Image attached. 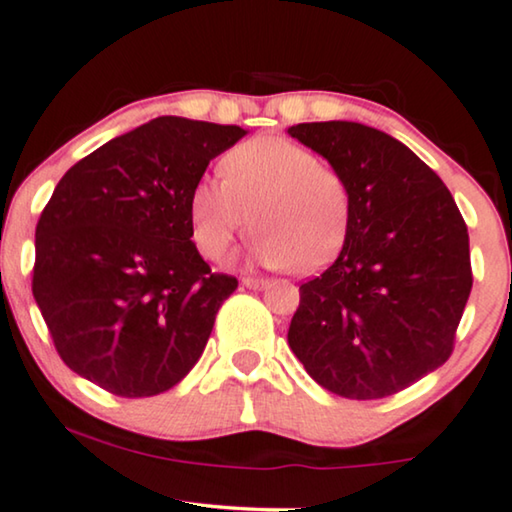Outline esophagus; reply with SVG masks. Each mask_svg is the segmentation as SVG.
Listing matches in <instances>:
<instances>
[{
  "label": "esophagus",
  "instance_id": "34e87169",
  "mask_svg": "<svg viewBox=\"0 0 512 512\" xmlns=\"http://www.w3.org/2000/svg\"><path fill=\"white\" fill-rule=\"evenodd\" d=\"M241 285L248 287V290H259V287L266 285V280L264 278H243Z\"/></svg>",
  "mask_w": 512,
  "mask_h": 512
}]
</instances>
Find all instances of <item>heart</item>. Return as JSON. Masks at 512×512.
<instances>
[{"mask_svg":"<svg viewBox=\"0 0 512 512\" xmlns=\"http://www.w3.org/2000/svg\"><path fill=\"white\" fill-rule=\"evenodd\" d=\"M199 178L187 199L192 241L211 262L225 259L253 222L248 255L262 266L318 273L341 255L352 222L350 185L313 150L285 136L243 141Z\"/></svg>","mask_w":512,"mask_h":512,"instance_id":"1","label":"heart"}]
</instances>
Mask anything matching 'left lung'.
<instances>
[{
	"label": "left lung",
	"instance_id": "left-lung-1",
	"mask_svg": "<svg viewBox=\"0 0 512 512\" xmlns=\"http://www.w3.org/2000/svg\"><path fill=\"white\" fill-rule=\"evenodd\" d=\"M287 134L352 194L348 241L299 287L287 343L338 397H390L448 362L473 285L466 222L441 178L380 129L329 120Z\"/></svg>",
	"mask_w": 512,
	"mask_h": 512
}]
</instances>
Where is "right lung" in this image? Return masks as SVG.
I'll return each instance as SVG.
<instances>
[{
	"mask_svg": "<svg viewBox=\"0 0 512 512\" xmlns=\"http://www.w3.org/2000/svg\"><path fill=\"white\" fill-rule=\"evenodd\" d=\"M248 132L162 115L76 162L37 225L32 294L62 362L118 397L190 373L236 278L211 273L187 199Z\"/></svg>",
	"mask_w": 512,
	"mask_h": 512,
	"instance_id": "obj_1",
	"label": "right lung"
}]
</instances>
